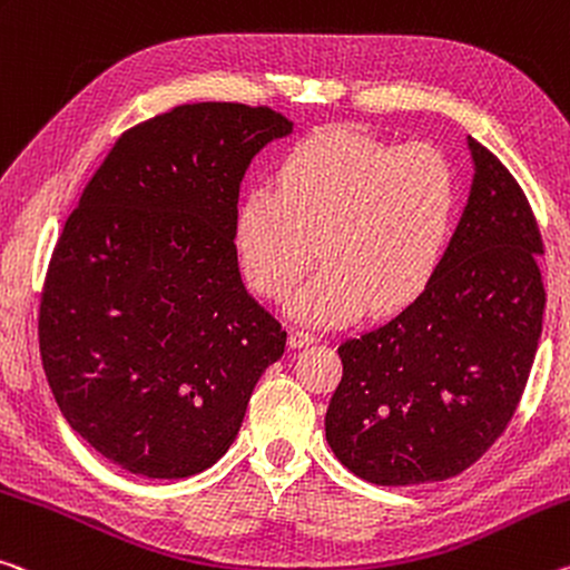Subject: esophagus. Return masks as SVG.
<instances>
[{"label":"esophagus","mask_w":570,"mask_h":570,"mask_svg":"<svg viewBox=\"0 0 570 570\" xmlns=\"http://www.w3.org/2000/svg\"><path fill=\"white\" fill-rule=\"evenodd\" d=\"M312 342H317V337H314L312 332H304V330L288 332V345L292 347H306V345H312Z\"/></svg>","instance_id":"1"}]
</instances>
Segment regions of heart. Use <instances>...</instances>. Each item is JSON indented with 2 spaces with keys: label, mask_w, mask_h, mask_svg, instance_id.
<instances>
[{
  "label": "heart",
  "mask_w": 570,
  "mask_h": 570,
  "mask_svg": "<svg viewBox=\"0 0 570 570\" xmlns=\"http://www.w3.org/2000/svg\"><path fill=\"white\" fill-rule=\"evenodd\" d=\"M456 210V175L433 144L381 141L352 126L302 139L278 161L274 193L253 189L238 207L243 276L284 299L320 253L324 264L292 296L312 324L409 302L444 250Z\"/></svg>",
  "instance_id": "obj_1"
}]
</instances>
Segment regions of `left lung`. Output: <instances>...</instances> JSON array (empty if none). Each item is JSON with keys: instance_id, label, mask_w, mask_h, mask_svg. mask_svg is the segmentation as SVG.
<instances>
[{"instance_id": "8db88e82", "label": "left lung", "mask_w": 570, "mask_h": 570, "mask_svg": "<svg viewBox=\"0 0 570 570\" xmlns=\"http://www.w3.org/2000/svg\"><path fill=\"white\" fill-rule=\"evenodd\" d=\"M469 149L472 193L423 292L337 347L327 444L373 484L462 474L508 429L535 360L543 238L508 167L472 137Z\"/></svg>"}]
</instances>
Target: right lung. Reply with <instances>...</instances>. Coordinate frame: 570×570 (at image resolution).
<instances>
[{"label":"right lung","mask_w":570,"mask_h":570,"mask_svg":"<svg viewBox=\"0 0 570 570\" xmlns=\"http://www.w3.org/2000/svg\"><path fill=\"white\" fill-rule=\"evenodd\" d=\"M292 126L268 106H175L121 134L62 225L42 367L70 429L126 472L213 466L284 355L282 324L240 282L236 218L250 159Z\"/></svg>","instance_id":"1"}]
</instances>
